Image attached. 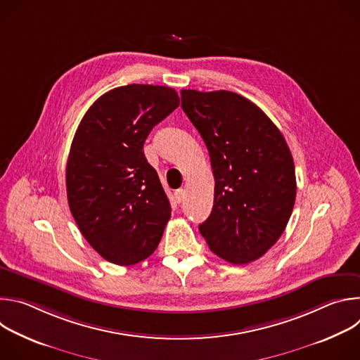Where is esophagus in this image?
Masks as SVG:
<instances>
[{"instance_id": "esophagus-1", "label": "esophagus", "mask_w": 360, "mask_h": 360, "mask_svg": "<svg viewBox=\"0 0 360 360\" xmlns=\"http://www.w3.org/2000/svg\"><path fill=\"white\" fill-rule=\"evenodd\" d=\"M174 196H175V200H176L178 203H181V202H184V199H185V191H184V189H178V191H175Z\"/></svg>"}]
</instances>
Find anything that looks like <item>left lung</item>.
Masks as SVG:
<instances>
[{"instance_id":"1","label":"left lung","mask_w":360,"mask_h":360,"mask_svg":"<svg viewBox=\"0 0 360 360\" xmlns=\"http://www.w3.org/2000/svg\"><path fill=\"white\" fill-rule=\"evenodd\" d=\"M181 99L210 150L215 178L214 208L199 231L229 264L259 259L293 211L296 176L289 146L268 115L242 95L182 89Z\"/></svg>"}]
</instances>
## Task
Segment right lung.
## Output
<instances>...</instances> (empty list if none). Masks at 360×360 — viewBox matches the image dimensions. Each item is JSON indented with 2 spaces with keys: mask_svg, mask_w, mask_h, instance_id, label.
Here are the masks:
<instances>
[{
  "mask_svg": "<svg viewBox=\"0 0 360 360\" xmlns=\"http://www.w3.org/2000/svg\"><path fill=\"white\" fill-rule=\"evenodd\" d=\"M179 107L174 88L131 84L99 96L84 115L67 162L71 214L102 258L135 265L157 249L171 205L145 155L152 128Z\"/></svg>",
  "mask_w": 360,
  "mask_h": 360,
  "instance_id": "1",
  "label": "right lung"
}]
</instances>
